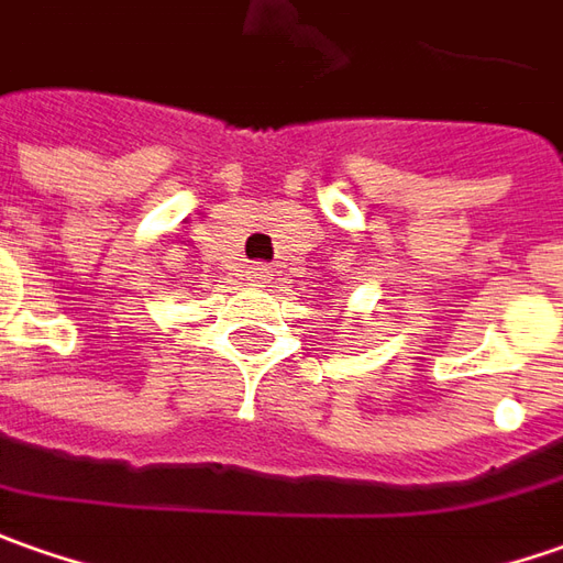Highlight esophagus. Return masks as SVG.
Listing matches in <instances>:
<instances>
[{"mask_svg":"<svg viewBox=\"0 0 563 563\" xmlns=\"http://www.w3.org/2000/svg\"><path fill=\"white\" fill-rule=\"evenodd\" d=\"M249 277L255 283H267L274 274H271V267L267 264H252V271H249Z\"/></svg>","mask_w":563,"mask_h":563,"instance_id":"1","label":"esophagus"}]
</instances>
